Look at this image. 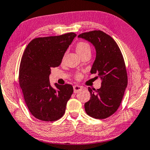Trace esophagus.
<instances>
[{"label":"esophagus","instance_id":"obj_1","mask_svg":"<svg viewBox=\"0 0 150 150\" xmlns=\"http://www.w3.org/2000/svg\"><path fill=\"white\" fill-rule=\"evenodd\" d=\"M73 90L74 93H77L80 91L81 90H82V87L78 86V85H75V86H73Z\"/></svg>","mask_w":150,"mask_h":150}]
</instances>
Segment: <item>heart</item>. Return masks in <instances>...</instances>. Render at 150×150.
<instances>
[{"instance_id": "1", "label": "heart", "mask_w": 150, "mask_h": 150, "mask_svg": "<svg viewBox=\"0 0 150 150\" xmlns=\"http://www.w3.org/2000/svg\"><path fill=\"white\" fill-rule=\"evenodd\" d=\"M76 49V52L79 56H82L85 53L91 52V46L89 45L88 43L86 42H79L77 43L75 47ZM81 77L80 75H77V77L79 78Z\"/></svg>"}]
</instances>
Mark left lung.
Here are the masks:
<instances>
[{"label":"left lung","mask_w":150,"mask_h":150,"mask_svg":"<svg viewBox=\"0 0 150 150\" xmlns=\"http://www.w3.org/2000/svg\"><path fill=\"white\" fill-rule=\"evenodd\" d=\"M78 37L95 47L96 55L91 73L98 74L102 79L99 89L88 87L91 98L84 104L85 111L94 118H107L120 107L127 86L124 59L115 41L104 32L94 30L80 34Z\"/></svg>","instance_id":"obj_1"}]
</instances>
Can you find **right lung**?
Segmentation results:
<instances>
[{"label": "right lung", "instance_id": "add662e5", "mask_svg": "<svg viewBox=\"0 0 150 150\" xmlns=\"http://www.w3.org/2000/svg\"><path fill=\"white\" fill-rule=\"evenodd\" d=\"M76 34L36 38L25 50L19 69V84L27 107L36 118L54 121L63 116L73 94L71 84L49 81L52 68L57 67Z\"/></svg>", "mask_w": 150, "mask_h": 150}]
</instances>
